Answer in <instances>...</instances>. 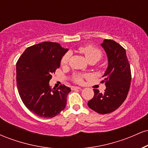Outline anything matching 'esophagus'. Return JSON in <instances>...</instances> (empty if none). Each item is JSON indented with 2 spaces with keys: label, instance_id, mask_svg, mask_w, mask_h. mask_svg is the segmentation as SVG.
I'll list each match as a JSON object with an SVG mask.
<instances>
[{
  "label": "esophagus",
  "instance_id": "esophagus-1",
  "mask_svg": "<svg viewBox=\"0 0 148 148\" xmlns=\"http://www.w3.org/2000/svg\"><path fill=\"white\" fill-rule=\"evenodd\" d=\"M81 87H79V86H73L72 88V90H76V89H81Z\"/></svg>",
  "mask_w": 148,
  "mask_h": 148
}]
</instances>
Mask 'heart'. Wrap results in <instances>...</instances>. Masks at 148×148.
<instances>
[{
    "instance_id": "1",
    "label": "heart",
    "mask_w": 148,
    "mask_h": 148,
    "mask_svg": "<svg viewBox=\"0 0 148 148\" xmlns=\"http://www.w3.org/2000/svg\"><path fill=\"white\" fill-rule=\"evenodd\" d=\"M79 50L82 53H84L85 58H86V59L87 60L88 62H91V61H95V62H97L101 57V53L99 49L92 47V46L91 45L81 47V48L79 49ZM69 57H70V53L69 52L64 54V56L62 57V60H61V63H62V64H67V62H68ZM74 79L76 82L82 83L83 76L81 75V74H75L74 76Z\"/></svg>"
}]
</instances>
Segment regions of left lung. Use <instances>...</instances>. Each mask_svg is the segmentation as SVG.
<instances>
[{
    "label": "left lung",
    "mask_w": 148,
    "mask_h": 148,
    "mask_svg": "<svg viewBox=\"0 0 148 148\" xmlns=\"http://www.w3.org/2000/svg\"><path fill=\"white\" fill-rule=\"evenodd\" d=\"M106 52L108 66L102 76L106 88L104 92L93 89L94 97L88 102V106L97 113L106 114L121 106L130 90L132 75L126 51L116 42L103 40L101 44Z\"/></svg>",
    "instance_id": "obj_1"
}]
</instances>
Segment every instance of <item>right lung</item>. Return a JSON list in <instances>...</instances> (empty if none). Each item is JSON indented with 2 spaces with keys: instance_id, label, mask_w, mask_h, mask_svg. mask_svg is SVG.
Wrapping results in <instances>:
<instances>
[{
  "instance_id": "obj_1",
  "label": "right lung",
  "mask_w": 148,
  "mask_h": 148,
  "mask_svg": "<svg viewBox=\"0 0 148 148\" xmlns=\"http://www.w3.org/2000/svg\"><path fill=\"white\" fill-rule=\"evenodd\" d=\"M68 49L45 42L28 47L16 62V85L23 103L38 116L51 118L64 109L70 88H51V74L60 65Z\"/></svg>"
}]
</instances>
